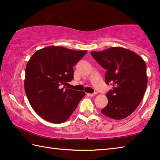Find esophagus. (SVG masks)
<instances>
[{"label":"esophagus","instance_id":"obj_1","mask_svg":"<svg viewBox=\"0 0 160 160\" xmlns=\"http://www.w3.org/2000/svg\"><path fill=\"white\" fill-rule=\"evenodd\" d=\"M97 92H94V93H92V94H88L87 95L89 96V97H94L95 95H97Z\"/></svg>","mask_w":160,"mask_h":160}]
</instances>
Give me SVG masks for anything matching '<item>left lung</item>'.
<instances>
[{"label": "left lung", "instance_id": "obj_1", "mask_svg": "<svg viewBox=\"0 0 160 160\" xmlns=\"http://www.w3.org/2000/svg\"><path fill=\"white\" fill-rule=\"evenodd\" d=\"M94 59L107 71L105 80L112 89L107 93L108 103L101 112L113 120H122L137 108L146 90L145 61L135 52L114 47L91 52Z\"/></svg>", "mask_w": 160, "mask_h": 160}]
</instances>
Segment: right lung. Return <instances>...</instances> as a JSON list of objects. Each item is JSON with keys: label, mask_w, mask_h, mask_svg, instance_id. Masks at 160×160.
I'll list each match as a JSON object with an SVG mask.
<instances>
[{"label": "right lung", "mask_w": 160, "mask_h": 160, "mask_svg": "<svg viewBox=\"0 0 160 160\" xmlns=\"http://www.w3.org/2000/svg\"><path fill=\"white\" fill-rule=\"evenodd\" d=\"M86 50L51 46L36 51L26 66L24 89L38 115L54 124L68 120L85 93L61 88L73 79V66Z\"/></svg>", "instance_id": "add662e5"}]
</instances>
